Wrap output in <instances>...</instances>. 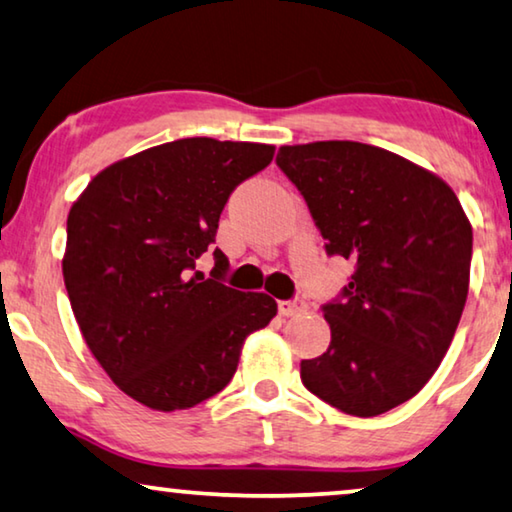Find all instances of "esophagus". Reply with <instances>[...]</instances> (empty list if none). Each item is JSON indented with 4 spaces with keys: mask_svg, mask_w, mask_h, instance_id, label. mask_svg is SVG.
Masks as SVG:
<instances>
[{
    "mask_svg": "<svg viewBox=\"0 0 512 512\" xmlns=\"http://www.w3.org/2000/svg\"><path fill=\"white\" fill-rule=\"evenodd\" d=\"M278 310L282 317H296V315H303V312L308 310V305H305V301L301 299H292V301H280Z\"/></svg>",
    "mask_w": 512,
    "mask_h": 512,
    "instance_id": "esophagus-1",
    "label": "esophagus"
}]
</instances>
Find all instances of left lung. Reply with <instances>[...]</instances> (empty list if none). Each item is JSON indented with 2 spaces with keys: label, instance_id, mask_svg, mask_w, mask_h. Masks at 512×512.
Here are the masks:
<instances>
[{
  "label": "left lung",
  "instance_id": "1",
  "mask_svg": "<svg viewBox=\"0 0 512 512\" xmlns=\"http://www.w3.org/2000/svg\"><path fill=\"white\" fill-rule=\"evenodd\" d=\"M326 253L356 262L324 305L331 345L301 361L310 393L370 418L421 391L451 347L469 294L471 223L444 179L393 151L326 140L280 147Z\"/></svg>",
  "mask_w": 512,
  "mask_h": 512
}]
</instances>
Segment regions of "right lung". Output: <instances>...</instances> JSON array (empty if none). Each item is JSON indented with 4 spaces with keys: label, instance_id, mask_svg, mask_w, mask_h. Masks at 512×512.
<instances>
[{
    "label": "right lung",
    "instance_id": "1",
    "mask_svg": "<svg viewBox=\"0 0 512 512\" xmlns=\"http://www.w3.org/2000/svg\"><path fill=\"white\" fill-rule=\"evenodd\" d=\"M276 147L186 137L121 158L73 202L61 259L87 347L128 398L156 411L190 409L223 391L243 342L276 317L264 292L195 269L216 241L220 213Z\"/></svg>",
    "mask_w": 512,
    "mask_h": 512
}]
</instances>
